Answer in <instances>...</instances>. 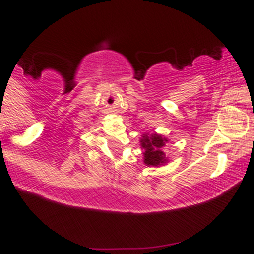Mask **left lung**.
Instances as JSON below:
<instances>
[{
  "instance_id": "1",
  "label": "left lung",
  "mask_w": 254,
  "mask_h": 254,
  "mask_svg": "<svg viewBox=\"0 0 254 254\" xmlns=\"http://www.w3.org/2000/svg\"><path fill=\"white\" fill-rule=\"evenodd\" d=\"M167 141L168 140L162 135H143L142 139L140 140V143H141V148L143 150V163L146 166L158 167L167 162L168 158L166 157L165 152L162 151Z\"/></svg>"
}]
</instances>
